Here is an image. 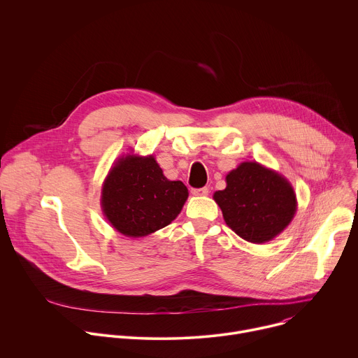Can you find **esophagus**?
Listing matches in <instances>:
<instances>
[{"label":"esophagus","mask_w":358,"mask_h":358,"mask_svg":"<svg viewBox=\"0 0 358 358\" xmlns=\"http://www.w3.org/2000/svg\"><path fill=\"white\" fill-rule=\"evenodd\" d=\"M192 193L194 196H207L208 194V189L207 187H200V189H192Z\"/></svg>","instance_id":"1"}]
</instances>
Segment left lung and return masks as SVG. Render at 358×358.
Segmentation results:
<instances>
[{"label": "left lung", "instance_id": "8db88e82", "mask_svg": "<svg viewBox=\"0 0 358 358\" xmlns=\"http://www.w3.org/2000/svg\"><path fill=\"white\" fill-rule=\"evenodd\" d=\"M226 189L213 199L226 224L243 240L262 244L278 237L294 220L298 200L291 182L258 162H243L226 176Z\"/></svg>", "mask_w": 358, "mask_h": 358}]
</instances>
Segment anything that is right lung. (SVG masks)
I'll use <instances>...</instances> for the list:
<instances>
[{"label": "right lung", "instance_id": "right-lung-1", "mask_svg": "<svg viewBox=\"0 0 358 358\" xmlns=\"http://www.w3.org/2000/svg\"><path fill=\"white\" fill-rule=\"evenodd\" d=\"M189 197L180 180H169L154 155H121L101 187V210L115 231L147 237L171 224Z\"/></svg>", "mask_w": 358, "mask_h": 358}]
</instances>
